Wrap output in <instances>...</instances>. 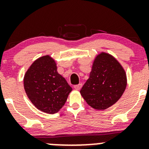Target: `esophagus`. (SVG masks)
<instances>
[{
    "instance_id": "obj_1",
    "label": "esophagus",
    "mask_w": 149,
    "mask_h": 149,
    "mask_svg": "<svg viewBox=\"0 0 149 149\" xmlns=\"http://www.w3.org/2000/svg\"><path fill=\"white\" fill-rule=\"evenodd\" d=\"M81 87H82V84H76V85L74 86V88L77 90H79L81 89Z\"/></svg>"
}]
</instances>
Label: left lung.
I'll use <instances>...</instances> for the list:
<instances>
[{
    "label": "left lung",
    "instance_id": "left-lung-1",
    "mask_svg": "<svg viewBox=\"0 0 149 149\" xmlns=\"http://www.w3.org/2000/svg\"><path fill=\"white\" fill-rule=\"evenodd\" d=\"M126 74L112 55L101 52L94 59L89 77L80 90L87 103L97 110L114 104L125 91Z\"/></svg>",
    "mask_w": 149,
    "mask_h": 149
}]
</instances>
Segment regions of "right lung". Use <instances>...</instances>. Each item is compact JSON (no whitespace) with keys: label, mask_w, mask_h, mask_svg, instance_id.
<instances>
[{"label":"right lung","mask_w":149,"mask_h":149,"mask_svg":"<svg viewBox=\"0 0 149 149\" xmlns=\"http://www.w3.org/2000/svg\"><path fill=\"white\" fill-rule=\"evenodd\" d=\"M49 55L40 57L30 65L24 76V88L34 106L47 113H55L64 106L72 90L57 71Z\"/></svg>","instance_id":"1"}]
</instances>
